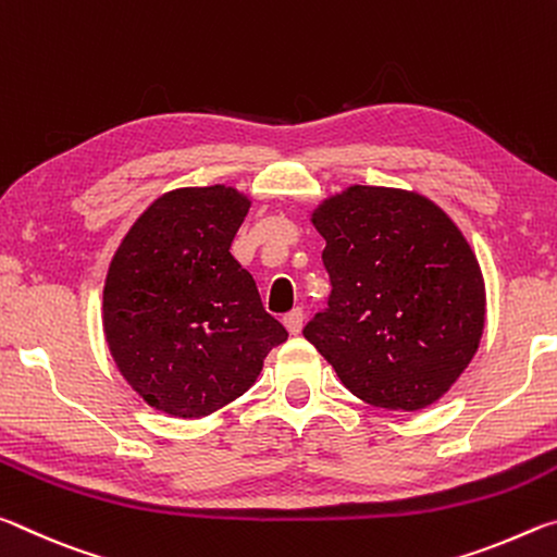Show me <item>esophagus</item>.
<instances>
[{"label": "esophagus", "instance_id": "obj_1", "mask_svg": "<svg viewBox=\"0 0 557 557\" xmlns=\"http://www.w3.org/2000/svg\"><path fill=\"white\" fill-rule=\"evenodd\" d=\"M282 322H285L289 334H299V332H301V324H305V312H301L299 307L292 309V312H287L285 319H282Z\"/></svg>", "mask_w": 557, "mask_h": 557}]
</instances>
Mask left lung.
<instances>
[{
  "mask_svg": "<svg viewBox=\"0 0 557 557\" xmlns=\"http://www.w3.org/2000/svg\"><path fill=\"white\" fill-rule=\"evenodd\" d=\"M332 282L305 326L356 398L420 410L449 391L484 332V280L465 235L425 196L351 186L312 215Z\"/></svg>",
  "mask_w": 557,
  "mask_h": 557,
  "instance_id": "left-lung-1",
  "label": "left lung"
}]
</instances>
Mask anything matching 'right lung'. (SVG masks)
Segmentation results:
<instances>
[{
    "label": "right lung",
    "mask_w": 557,
    "mask_h": 557,
    "mask_svg": "<svg viewBox=\"0 0 557 557\" xmlns=\"http://www.w3.org/2000/svg\"><path fill=\"white\" fill-rule=\"evenodd\" d=\"M250 201L231 186L176 188L112 258L102 326L120 373L152 408L203 418L256 383L287 329L231 256Z\"/></svg>",
    "instance_id": "right-lung-1"
}]
</instances>
